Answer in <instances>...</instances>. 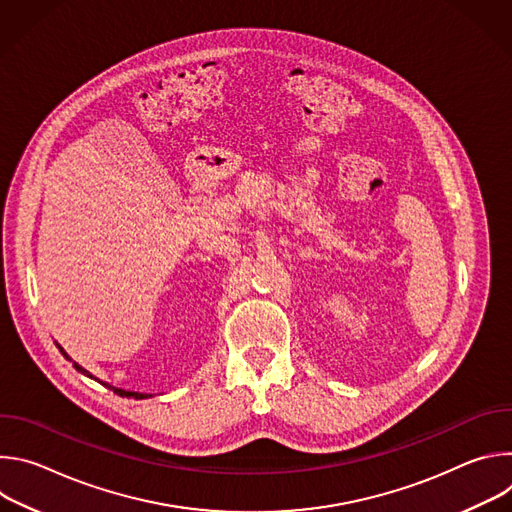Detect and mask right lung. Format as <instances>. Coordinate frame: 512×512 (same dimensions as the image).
Segmentation results:
<instances>
[{"mask_svg":"<svg viewBox=\"0 0 512 512\" xmlns=\"http://www.w3.org/2000/svg\"><path fill=\"white\" fill-rule=\"evenodd\" d=\"M58 350H60V352L64 354V358H66V360H72V358H70V356H68V354H66V352H64V350L60 348V346H58ZM72 367H75V369H77L79 373H83V375H87V377L95 379V377H93V375H91L89 371H85V369L81 367V364H77L75 360H72ZM95 381H97V379H95ZM99 383H101V385H105V387H109V389H113V393H117L119 397H133V399H148V397H152V395H148V393H135V391H125V389H117V387H113V385H109V383H103V381H99Z\"/></svg>","mask_w":512,"mask_h":512,"instance_id":"obj_1","label":"right lung"}]
</instances>
